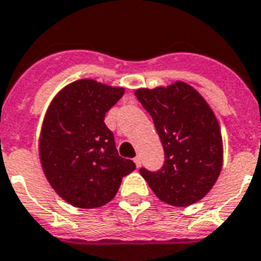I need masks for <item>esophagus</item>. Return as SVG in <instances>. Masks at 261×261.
<instances>
[{
	"label": "esophagus",
	"instance_id": "obj_1",
	"mask_svg": "<svg viewBox=\"0 0 261 261\" xmlns=\"http://www.w3.org/2000/svg\"><path fill=\"white\" fill-rule=\"evenodd\" d=\"M134 163H136L137 167H140L141 166V156L140 155H137L136 158H134Z\"/></svg>",
	"mask_w": 261,
	"mask_h": 261
}]
</instances>
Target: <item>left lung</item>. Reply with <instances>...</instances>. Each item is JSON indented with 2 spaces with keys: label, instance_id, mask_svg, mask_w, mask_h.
Here are the masks:
<instances>
[{
  "label": "left lung",
  "instance_id": "8db88e82",
  "mask_svg": "<svg viewBox=\"0 0 261 261\" xmlns=\"http://www.w3.org/2000/svg\"><path fill=\"white\" fill-rule=\"evenodd\" d=\"M136 96L152 116L165 149L163 167H142L141 175L165 203L184 207L204 198L223 166L221 131L209 103L184 82L140 88Z\"/></svg>",
  "mask_w": 261,
  "mask_h": 261
}]
</instances>
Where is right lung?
Masks as SVG:
<instances>
[{
  "label": "right lung",
  "instance_id": "1",
  "mask_svg": "<svg viewBox=\"0 0 261 261\" xmlns=\"http://www.w3.org/2000/svg\"><path fill=\"white\" fill-rule=\"evenodd\" d=\"M124 94L91 79L62 88L48 106L41 134L40 162L54 191L67 203L95 209L111 202L121 178L136 165L117 153L105 113Z\"/></svg>",
  "mask_w": 261,
  "mask_h": 261
}]
</instances>
